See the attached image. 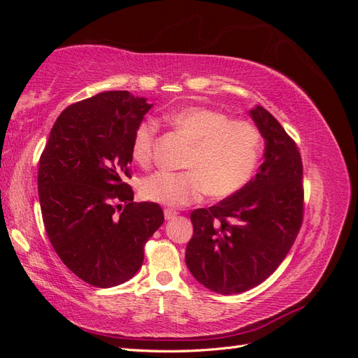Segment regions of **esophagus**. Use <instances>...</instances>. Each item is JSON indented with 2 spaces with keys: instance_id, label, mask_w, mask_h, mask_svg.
I'll list each match as a JSON object with an SVG mask.
<instances>
[{
  "instance_id": "34e87169",
  "label": "esophagus",
  "mask_w": 358,
  "mask_h": 358,
  "mask_svg": "<svg viewBox=\"0 0 358 358\" xmlns=\"http://www.w3.org/2000/svg\"><path fill=\"white\" fill-rule=\"evenodd\" d=\"M176 215H178L176 210H171V209H166V210H164V216H166L167 221H170V220H173V218H176Z\"/></svg>"
}]
</instances>
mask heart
I'll return each mask as SVG.
<instances>
[{"instance_id":"obj_1","label":"heart","mask_w":358,"mask_h":358,"mask_svg":"<svg viewBox=\"0 0 358 358\" xmlns=\"http://www.w3.org/2000/svg\"><path fill=\"white\" fill-rule=\"evenodd\" d=\"M169 125L191 143L183 162L187 171H157L140 183V197L170 208L196 203L204 192L231 197L252 179L262 158L263 136L255 124L224 112L188 106L166 113ZM155 122H140L131 140V155L140 166L152 158Z\"/></svg>"}]
</instances>
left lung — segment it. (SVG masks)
<instances>
[{"label": "left lung", "mask_w": 358, "mask_h": 358, "mask_svg": "<svg viewBox=\"0 0 358 358\" xmlns=\"http://www.w3.org/2000/svg\"><path fill=\"white\" fill-rule=\"evenodd\" d=\"M266 140L248 185L209 209L191 212L185 263L201 285L239 294L262 284L289 252L303 222V164L297 145L264 107L249 112Z\"/></svg>", "instance_id": "1"}]
</instances>
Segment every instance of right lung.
<instances>
[{"mask_svg":"<svg viewBox=\"0 0 358 358\" xmlns=\"http://www.w3.org/2000/svg\"><path fill=\"white\" fill-rule=\"evenodd\" d=\"M152 107L128 91L74 103L50 129L38 162V199L49 241L71 272L99 288L131 279L164 222L161 206L134 203L124 182L131 140Z\"/></svg>","mask_w":358,"mask_h":358,"instance_id":"add662e5","label":"right lung"}]
</instances>
